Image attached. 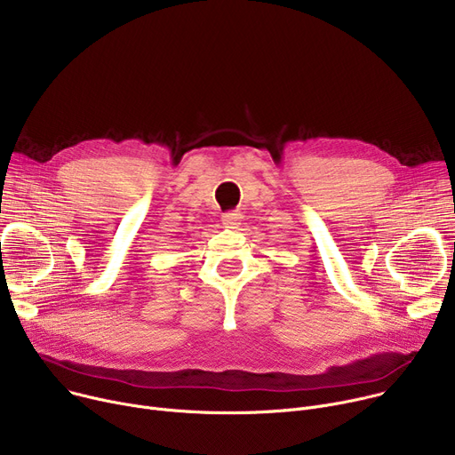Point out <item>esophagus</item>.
I'll return each mask as SVG.
<instances>
[{
	"label": "esophagus",
	"mask_w": 455,
	"mask_h": 455,
	"mask_svg": "<svg viewBox=\"0 0 455 455\" xmlns=\"http://www.w3.org/2000/svg\"><path fill=\"white\" fill-rule=\"evenodd\" d=\"M240 213H226L222 215V226L228 229H236L240 226Z\"/></svg>",
	"instance_id": "34e87169"
}]
</instances>
